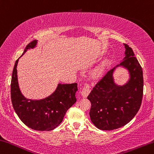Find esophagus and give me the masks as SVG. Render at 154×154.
<instances>
[{"mask_svg":"<svg viewBox=\"0 0 154 154\" xmlns=\"http://www.w3.org/2000/svg\"><path fill=\"white\" fill-rule=\"evenodd\" d=\"M91 91V86L88 83L85 84L84 87L82 88V90L81 91L82 96L84 97V98H86V97L89 95V94L90 93Z\"/></svg>","mask_w":154,"mask_h":154,"instance_id":"1","label":"esophagus"}]
</instances>
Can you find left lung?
Instances as JSON below:
<instances>
[{"label": "left lung", "mask_w": 154, "mask_h": 154, "mask_svg": "<svg viewBox=\"0 0 154 154\" xmlns=\"http://www.w3.org/2000/svg\"><path fill=\"white\" fill-rule=\"evenodd\" d=\"M125 57L106 73L94 87L87 98L91 102L89 116L101 130H113L127 125L138 113L143 94V75L140 63L131 47L124 44ZM122 66L128 70L130 79L123 85L115 84L113 72Z\"/></svg>", "instance_id": "1"}]
</instances>
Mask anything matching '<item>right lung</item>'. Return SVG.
Here are the masks:
<instances>
[{
  "mask_svg": "<svg viewBox=\"0 0 154 154\" xmlns=\"http://www.w3.org/2000/svg\"><path fill=\"white\" fill-rule=\"evenodd\" d=\"M37 42L36 40L29 42L23 55L28 49L34 48ZM19 58L15 63L11 81L14 109L21 121L29 128L36 131L53 130L62 122L67 111L76 102L77 83L58 84L52 94L41 100L26 98L21 93L18 82L16 68Z\"/></svg>",
  "mask_w": 154,
  "mask_h": 154,
  "instance_id": "obj_1",
  "label": "right lung"
}]
</instances>
